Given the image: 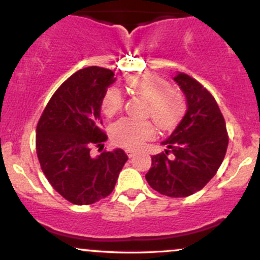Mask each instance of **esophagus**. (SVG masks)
<instances>
[{
    "mask_svg": "<svg viewBox=\"0 0 260 260\" xmlns=\"http://www.w3.org/2000/svg\"><path fill=\"white\" fill-rule=\"evenodd\" d=\"M125 153H127V156L129 157V158H132V157L136 154V151H135V149L128 148V149H125Z\"/></svg>",
    "mask_w": 260,
    "mask_h": 260,
    "instance_id": "1",
    "label": "esophagus"
}]
</instances>
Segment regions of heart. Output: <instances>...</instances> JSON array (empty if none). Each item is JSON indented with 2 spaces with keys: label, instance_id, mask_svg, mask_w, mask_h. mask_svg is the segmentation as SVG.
<instances>
[{
  "label": "heart",
  "instance_id": "obj_1",
  "mask_svg": "<svg viewBox=\"0 0 260 260\" xmlns=\"http://www.w3.org/2000/svg\"><path fill=\"white\" fill-rule=\"evenodd\" d=\"M128 88L147 101L146 117H151L161 129H171L182 118L186 109L185 98L176 88L170 86L169 81L153 73L133 75L127 80ZM123 107V95L112 86L106 91L102 101L103 113L108 117L119 112ZM112 141L118 146L138 148L154 137V127L149 120L122 118L111 127Z\"/></svg>",
  "mask_w": 260,
  "mask_h": 260
}]
</instances>
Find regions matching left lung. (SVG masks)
<instances>
[{"mask_svg":"<svg viewBox=\"0 0 260 260\" xmlns=\"http://www.w3.org/2000/svg\"><path fill=\"white\" fill-rule=\"evenodd\" d=\"M174 80L185 94L187 111L162 142L167 149L152 156L146 180L162 195L186 198L200 191L215 176L226 153L229 137L210 91L183 73L175 75Z\"/></svg>","mask_w":260,"mask_h":260,"instance_id":"left-lung-1","label":"left lung"}]
</instances>
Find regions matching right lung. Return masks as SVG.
<instances>
[{"label": "right lung", "mask_w": 260, "mask_h": 260, "mask_svg": "<svg viewBox=\"0 0 260 260\" xmlns=\"http://www.w3.org/2000/svg\"><path fill=\"white\" fill-rule=\"evenodd\" d=\"M114 73L99 67L81 69L52 94L36 127V153L50 185L75 205H90L113 191L128 157L120 148L93 157L106 142L101 107Z\"/></svg>", "instance_id": "add662e5"}]
</instances>
